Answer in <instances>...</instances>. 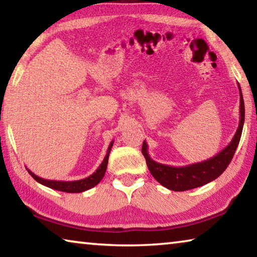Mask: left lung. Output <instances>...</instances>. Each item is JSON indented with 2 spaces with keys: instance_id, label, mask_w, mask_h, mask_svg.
I'll return each instance as SVG.
<instances>
[{
  "instance_id": "8db88e82",
  "label": "left lung",
  "mask_w": 257,
  "mask_h": 257,
  "mask_svg": "<svg viewBox=\"0 0 257 257\" xmlns=\"http://www.w3.org/2000/svg\"><path fill=\"white\" fill-rule=\"evenodd\" d=\"M238 88L239 94H240V107H239L240 120H239L237 132L234 134L232 141L230 142V144L213 158L203 161V162L186 165V167H171V165L158 163L154 160H152L149 155V151H147L149 147H147L146 142L144 141L142 153L146 160V164L149 167L150 172L155 178L156 181H159L161 185L170 190L185 191L206 185L222 175V172L228 168L229 163L231 162L234 152L237 150L241 137L243 121H245V105H243V98L239 84Z\"/></svg>"
}]
</instances>
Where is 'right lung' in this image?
<instances>
[{
  "label": "right lung",
  "mask_w": 257,
  "mask_h": 257,
  "mask_svg": "<svg viewBox=\"0 0 257 257\" xmlns=\"http://www.w3.org/2000/svg\"><path fill=\"white\" fill-rule=\"evenodd\" d=\"M112 146H113V141L110 143V145H108L105 158H104L103 162L97 168V170L95 171L93 175H90L89 177H87V178H85V179H81V180H75V181L47 180V179H44V178L36 176L35 173L30 171L29 169H27V170L29 172V175L32 176L35 180H36L37 182H40V184H42V185L49 187V188L59 190V191H64V193H82V191L93 188V187L96 186L98 182L103 179L104 175H105L106 168H107L108 155H110Z\"/></svg>",
  "instance_id": "right-lung-1"
}]
</instances>
